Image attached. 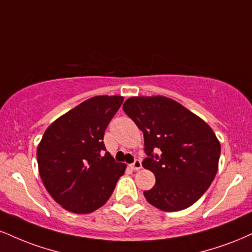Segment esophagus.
<instances>
[{
    "label": "esophagus",
    "mask_w": 252,
    "mask_h": 252,
    "mask_svg": "<svg viewBox=\"0 0 252 252\" xmlns=\"http://www.w3.org/2000/svg\"><path fill=\"white\" fill-rule=\"evenodd\" d=\"M130 168L132 169V170H139V169H142V163H141V160L139 159H136L134 163H132V164H130Z\"/></svg>",
    "instance_id": "34e87169"
}]
</instances>
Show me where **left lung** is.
<instances>
[{
	"label": "left lung",
	"mask_w": 252,
	"mask_h": 252,
	"mask_svg": "<svg viewBox=\"0 0 252 252\" xmlns=\"http://www.w3.org/2000/svg\"><path fill=\"white\" fill-rule=\"evenodd\" d=\"M123 110L143 132L148 157L142 165L156 177L155 186L144 191L145 199L166 213L189 208L217 174L220 144L213 129L164 96L130 97Z\"/></svg>",
	"instance_id": "1"
}]
</instances>
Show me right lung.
<instances>
[{"instance_id": "obj_1", "label": "right lung", "mask_w": 252, "mask_h": 252, "mask_svg": "<svg viewBox=\"0 0 252 252\" xmlns=\"http://www.w3.org/2000/svg\"><path fill=\"white\" fill-rule=\"evenodd\" d=\"M122 96H95L54 121L37 147L45 189L65 210L90 214L104 205L126 164L105 151L103 136Z\"/></svg>"}]
</instances>
